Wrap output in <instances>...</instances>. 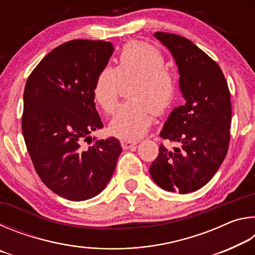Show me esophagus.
I'll list each match as a JSON object with an SVG mask.
<instances>
[{
  "label": "esophagus",
  "instance_id": "1",
  "mask_svg": "<svg viewBox=\"0 0 255 255\" xmlns=\"http://www.w3.org/2000/svg\"><path fill=\"white\" fill-rule=\"evenodd\" d=\"M120 143H122V146H123L124 149H128V148L132 147V146L137 145V141L130 140V139H123L122 141H120Z\"/></svg>",
  "mask_w": 255,
  "mask_h": 255
}]
</instances>
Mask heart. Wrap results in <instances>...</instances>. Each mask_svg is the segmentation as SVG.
<instances>
[{"label": "heart", "instance_id": "heart-1", "mask_svg": "<svg viewBox=\"0 0 255 255\" xmlns=\"http://www.w3.org/2000/svg\"><path fill=\"white\" fill-rule=\"evenodd\" d=\"M131 81L129 98L132 101L118 108L109 129L118 137L138 139L147 132L153 112L161 116L170 109L175 98L176 81L165 68V59L158 49L145 42H128L120 51L116 68H103L94 83V100L105 114L115 111L122 83Z\"/></svg>", "mask_w": 255, "mask_h": 255}]
</instances>
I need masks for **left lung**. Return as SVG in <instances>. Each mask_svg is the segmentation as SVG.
Wrapping results in <instances>:
<instances>
[{
	"label": "left lung",
	"mask_w": 255,
	"mask_h": 255,
	"mask_svg": "<svg viewBox=\"0 0 255 255\" xmlns=\"http://www.w3.org/2000/svg\"><path fill=\"white\" fill-rule=\"evenodd\" d=\"M154 37L173 56L185 105L171 111L159 132L178 146H159L149 173L159 188L184 195L208 183L226 156L231 93L221 67L192 41L167 32Z\"/></svg>",
	"instance_id": "left-lung-1"
}]
</instances>
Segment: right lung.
<instances>
[{"instance_id": "add662e5", "label": "right lung", "mask_w": 255, "mask_h": 255, "mask_svg": "<svg viewBox=\"0 0 255 255\" xmlns=\"http://www.w3.org/2000/svg\"><path fill=\"white\" fill-rule=\"evenodd\" d=\"M112 53L111 42H65L42 58L25 83L22 133L34 170L51 191L72 201L98 196L123 150L117 138L91 137L103 127L94 83ZM83 140L94 143L88 148Z\"/></svg>"}]
</instances>
